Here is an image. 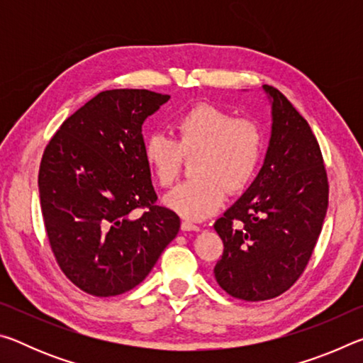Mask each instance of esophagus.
I'll return each mask as SVG.
<instances>
[{"instance_id": "1", "label": "esophagus", "mask_w": 363, "mask_h": 363, "mask_svg": "<svg viewBox=\"0 0 363 363\" xmlns=\"http://www.w3.org/2000/svg\"><path fill=\"white\" fill-rule=\"evenodd\" d=\"M181 229L184 230V232H199L200 230V227L196 225V224H194V223H190V220H182V224H181Z\"/></svg>"}]
</instances>
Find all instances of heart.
<instances>
[{
    "instance_id": "b5f03b06",
    "label": "heart",
    "mask_w": 363,
    "mask_h": 363,
    "mask_svg": "<svg viewBox=\"0 0 363 363\" xmlns=\"http://www.w3.org/2000/svg\"><path fill=\"white\" fill-rule=\"evenodd\" d=\"M173 126L174 139L162 133L145 139V160L160 186L171 187L179 179L186 158L196 157V179L174 189L164 203L182 218H208L223 205L225 189L237 194L253 179L266 147L264 128L211 104L186 110Z\"/></svg>"
}]
</instances>
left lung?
<instances>
[{
    "mask_svg": "<svg viewBox=\"0 0 363 363\" xmlns=\"http://www.w3.org/2000/svg\"><path fill=\"white\" fill-rule=\"evenodd\" d=\"M272 134L253 184L214 223L224 243L214 277L230 296L266 301L293 286L309 262L328 208V177L309 123L274 86Z\"/></svg>",
    "mask_w": 363,
    "mask_h": 363,
    "instance_id": "1",
    "label": "left lung"
}]
</instances>
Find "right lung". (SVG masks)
I'll list each match as a JSON object with an SVG mask.
<instances>
[{
  "instance_id": "1",
  "label": "right lung",
  "mask_w": 363,
  "mask_h": 363,
  "mask_svg": "<svg viewBox=\"0 0 363 363\" xmlns=\"http://www.w3.org/2000/svg\"><path fill=\"white\" fill-rule=\"evenodd\" d=\"M147 89H110L67 118L43 153L38 187L48 240L73 285L107 298L143 281L177 235L158 206L143 125L168 102ZM136 209H145L140 217Z\"/></svg>"
}]
</instances>
